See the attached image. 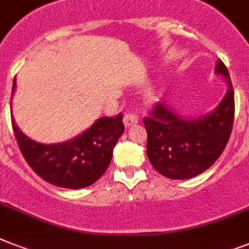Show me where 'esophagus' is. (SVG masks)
<instances>
[{
	"label": "esophagus",
	"instance_id": "esophagus-1",
	"mask_svg": "<svg viewBox=\"0 0 249 249\" xmlns=\"http://www.w3.org/2000/svg\"><path fill=\"white\" fill-rule=\"evenodd\" d=\"M138 123V116L134 113H126L124 116V125L125 126H130Z\"/></svg>",
	"mask_w": 249,
	"mask_h": 249
}]
</instances>
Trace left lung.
Here are the masks:
<instances>
[{
  "mask_svg": "<svg viewBox=\"0 0 249 249\" xmlns=\"http://www.w3.org/2000/svg\"><path fill=\"white\" fill-rule=\"evenodd\" d=\"M216 72L228 81V93L213 112L186 120L161 102L144 117L147 156L164 177L187 179L214 164L229 142L234 123V89L226 66L217 60Z\"/></svg>",
  "mask_w": 249,
  "mask_h": 249,
  "instance_id": "8db88e82",
  "label": "left lung"
}]
</instances>
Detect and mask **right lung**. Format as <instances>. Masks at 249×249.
Here are the masks:
<instances>
[{"label": "right lung", "mask_w": 249, "mask_h": 249, "mask_svg": "<svg viewBox=\"0 0 249 249\" xmlns=\"http://www.w3.org/2000/svg\"><path fill=\"white\" fill-rule=\"evenodd\" d=\"M13 83V93L15 90ZM14 134L25 161L44 181L64 189H83L102 177L112 159V150L124 133L123 113L101 117L75 140L42 144L23 134L11 117Z\"/></svg>", "instance_id": "1"}]
</instances>
